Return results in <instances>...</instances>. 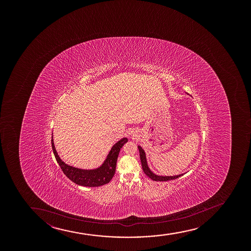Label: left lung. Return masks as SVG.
Segmentation results:
<instances>
[{
	"label": "left lung",
	"instance_id": "8db88e82",
	"mask_svg": "<svg viewBox=\"0 0 251 251\" xmlns=\"http://www.w3.org/2000/svg\"><path fill=\"white\" fill-rule=\"evenodd\" d=\"M139 151H140V159H141V167L143 169L145 174L147 176H149L153 181H156V182H166V181H169V180H173V179H176L182 176L183 174L181 175H177V176H157L155 175L154 173H151V171L149 169V167L147 166V159H146V155H145L144 151L141 148V147H138Z\"/></svg>",
	"mask_w": 251,
	"mask_h": 251
}]
</instances>
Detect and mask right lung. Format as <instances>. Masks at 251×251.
<instances>
[{"instance_id":"1","label":"right lung","mask_w":251,"mask_h":251,"mask_svg":"<svg viewBox=\"0 0 251 251\" xmlns=\"http://www.w3.org/2000/svg\"><path fill=\"white\" fill-rule=\"evenodd\" d=\"M127 141H128L127 138L121 139V141H119L112 147L104 164L95 170H81V169H78V168L70 167V166L65 164L64 161L59 158L58 153L55 150L52 136V148L55 158L57 160L58 165L60 166L63 173L73 182L80 185V186H84V187H100V186L109 183L115 175V167H116L119 152L121 151V147H123Z\"/></svg>"}]
</instances>
